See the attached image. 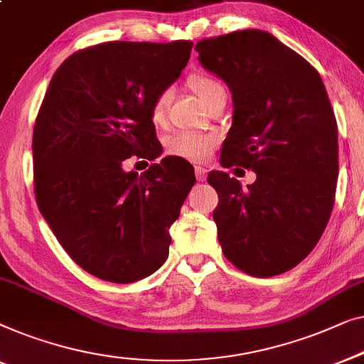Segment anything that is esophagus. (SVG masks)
Instances as JSON below:
<instances>
[{
	"instance_id": "1",
	"label": "esophagus",
	"mask_w": 364,
	"mask_h": 364,
	"mask_svg": "<svg viewBox=\"0 0 364 364\" xmlns=\"http://www.w3.org/2000/svg\"><path fill=\"white\" fill-rule=\"evenodd\" d=\"M194 173H196V180L198 181H206V176H208L206 168L196 166V168H194Z\"/></svg>"
}]
</instances>
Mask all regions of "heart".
I'll use <instances>...</instances> for the list:
<instances>
[{"instance_id": "heart-1", "label": "heart", "mask_w": 364, "mask_h": 364, "mask_svg": "<svg viewBox=\"0 0 364 364\" xmlns=\"http://www.w3.org/2000/svg\"><path fill=\"white\" fill-rule=\"evenodd\" d=\"M191 90L198 95V99L208 105L214 97L223 94L224 87L216 79L204 74H194L188 79ZM171 100V90L165 89L155 97L151 104L153 122H161L165 119L168 104ZM218 145V136L214 133L199 132H176L166 140V150L173 156H180L188 161H203L211 155L214 146Z\"/></svg>"}]
</instances>
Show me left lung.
Returning <instances> with one entry per match:
<instances>
[{
    "label": "left lung",
    "mask_w": 364,
    "mask_h": 364,
    "mask_svg": "<svg viewBox=\"0 0 364 364\" xmlns=\"http://www.w3.org/2000/svg\"><path fill=\"white\" fill-rule=\"evenodd\" d=\"M196 50L232 95V125L219 163L257 176L242 188L226 171L209 173L219 194L213 213L219 244L245 274H284L311 252L335 203L338 127L323 80L260 29L203 39Z\"/></svg>",
    "instance_id": "1"
}]
</instances>
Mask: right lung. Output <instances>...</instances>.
Listing matches in <instances>:
<instances>
[{"instance_id": "1", "label": "right lung", "mask_w": 364, "mask_h": 364, "mask_svg": "<svg viewBox=\"0 0 364 364\" xmlns=\"http://www.w3.org/2000/svg\"><path fill=\"white\" fill-rule=\"evenodd\" d=\"M191 48V41H112L79 50L55 70L39 109V211L74 262L107 282H136L161 267L171 224L196 183L180 156L141 175L124 168L133 155H161L151 104L180 77Z\"/></svg>"}]
</instances>
